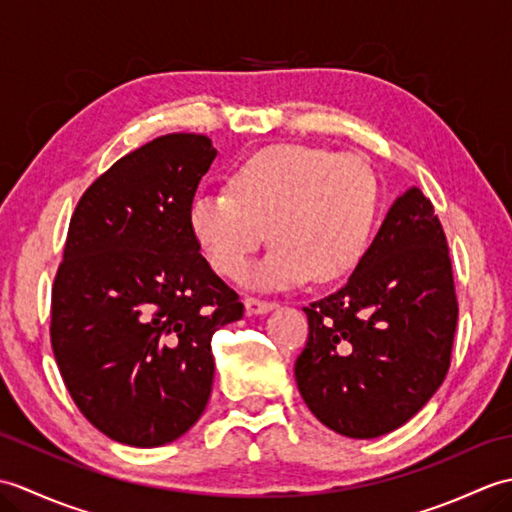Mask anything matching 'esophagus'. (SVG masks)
I'll use <instances>...</instances> for the list:
<instances>
[{
    "label": "esophagus",
    "mask_w": 512,
    "mask_h": 512,
    "mask_svg": "<svg viewBox=\"0 0 512 512\" xmlns=\"http://www.w3.org/2000/svg\"><path fill=\"white\" fill-rule=\"evenodd\" d=\"M277 306L275 301H266V299H257V297H246V312L248 314H266Z\"/></svg>",
    "instance_id": "esophagus-1"
}]
</instances>
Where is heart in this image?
Instances as JSON below:
<instances>
[{
    "label": "heart",
    "instance_id": "1",
    "mask_svg": "<svg viewBox=\"0 0 512 512\" xmlns=\"http://www.w3.org/2000/svg\"><path fill=\"white\" fill-rule=\"evenodd\" d=\"M376 213V180L361 160L308 145H275L239 162L228 189L195 193L189 226L226 279L244 275L268 228L275 244L248 281L290 288L350 273L369 244Z\"/></svg>",
    "mask_w": 512,
    "mask_h": 512
}]
</instances>
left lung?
I'll return each instance as SVG.
<instances>
[{
  "instance_id": "left-lung-1",
  "label": "left lung",
  "mask_w": 512,
  "mask_h": 512,
  "mask_svg": "<svg viewBox=\"0 0 512 512\" xmlns=\"http://www.w3.org/2000/svg\"><path fill=\"white\" fill-rule=\"evenodd\" d=\"M303 312L310 332L295 378L325 427L367 440L416 416L449 372L458 325L431 200L416 187L400 195L347 284Z\"/></svg>"
}]
</instances>
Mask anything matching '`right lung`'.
<instances>
[{
	"mask_svg": "<svg viewBox=\"0 0 512 512\" xmlns=\"http://www.w3.org/2000/svg\"><path fill=\"white\" fill-rule=\"evenodd\" d=\"M215 154L202 134L154 138L96 178L70 220L52 286L54 361L83 416L129 447H160L198 422L213 334L244 317L189 226Z\"/></svg>",
	"mask_w": 512,
	"mask_h": 512,
	"instance_id": "obj_1",
	"label": "right lung"
}]
</instances>
